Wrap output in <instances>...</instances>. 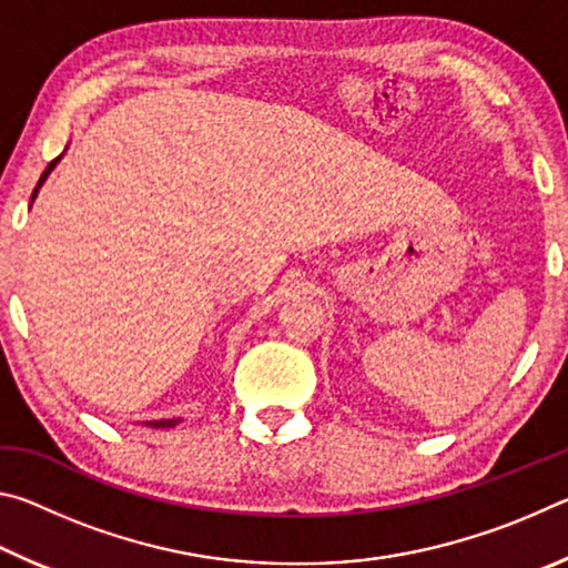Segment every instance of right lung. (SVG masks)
Listing matches in <instances>:
<instances>
[{
    "instance_id": "add662e5",
    "label": "right lung",
    "mask_w": 568,
    "mask_h": 568,
    "mask_svg": "<svg viewBox=\"0 0 568 568\" xmlns=\"http://www.w3.org/2000/svg\"><path fill=\"white\" fill-rule=\"evenodd\" d=\"M62 160V155L60 158H57V160H52L50 162V165H47V170L42 172V178H40V182H37V187H34V192H32V200L37 197V192H40V187H42V182L47 180V175H50V172L54 170V165H57V162H60ZM178 423H180V418H162V420H148L145 423V426H150V428H172V426H178Z\"/></svg>"
}]
</instances>
